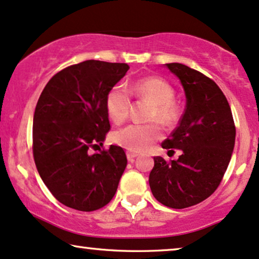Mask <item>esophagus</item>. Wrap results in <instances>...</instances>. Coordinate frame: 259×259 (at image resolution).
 Here are the masks:
<instances>
[{
  "label": "esophagus",
  "mask_w": 259,
  "mask_h": 259,
  "mask_svg": "<svg viewBox=\"0 0 259 259\" xmlns=\"http://www.w3.org/2000/svg\"><path fill=\"white\" fill-rule=\"evenodd\" d=\"M126 156H127V159H128V162H133V160L138 157V153L132 152V151H127Z\"/></svg>",
  "instance_id": "obj_1"
}]
</instances>
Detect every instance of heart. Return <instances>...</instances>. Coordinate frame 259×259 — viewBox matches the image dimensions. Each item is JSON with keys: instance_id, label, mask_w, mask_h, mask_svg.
I'll return each instance as SVG.
<instances>
[{"instance_id": "obj_1", "label": "heart", "mask_w": 259, "mask_h": 259, "mask_svg": "<svg viewBox=\"0 0 259 259\" xmlns=\"http://www.w3.org/2000/svg\"><path fill=\"white\" fill-rule=\"evenodd\" d=\"M133 94L152 103L150 119H157L164 125H171L179 117V106L174 101L175 92L169 83L159 77H145L138 79L131 87ZM131 97L126 88L116 84L110 88L106 96L107 113L112 121L122 122L128 115ZM160 137L159 127L156 123H130L112 134L116 145L132 152H140L152 145Z\"/></svg>"}]
</instances>
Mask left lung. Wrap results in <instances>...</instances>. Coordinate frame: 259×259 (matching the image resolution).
I'll use <instances>...</instances> for the list:
<instances>
[{
    "label": "left lung",
    "instance_id": "obj_1",
    "mask_svg": "<svg viewBox=\"0 0 259 259\" xmlns=\"http://www.w3.org/2000/svg\"><path fill=\"white\" fill-rule=\"evenodd\" d=\"M164 66L180 79L186 109L162 147L182 154L170 163L153 157L149 183L157 201L182 209L202 202L219 187L232 157L236 127L227 99L214 80L180 63Z\"/></svg>",
    "mask_w": 259,
    "mask_h": 259
}]
</instances>
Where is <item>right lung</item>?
Here are the masks:
<instances>
[{"mask_svg":"<svg viewBox=\"0 0 259 259\" xmlns=\"http://www.w3.org/2000/svg\"><path fill=\"white\" fill-rule=\"evenodd\" d=\"M125 63L85 60L49 80L33 116V156L42 182L66 207L92 211L115 195L127 165L120 146L92 153L110 128L106 96Z\"/></svg>","mask_w":259,"mask_h":259,"instance_id":"right-lung-1","label":"right lung"}]
</instances>
